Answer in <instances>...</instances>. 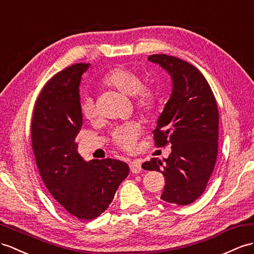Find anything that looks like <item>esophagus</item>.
<instances>
[{"mask_svg":"<svg viewBox=\"0 0 254 254\" xmlns=\"http://www.w3.org/2000/svg\"><path fill=\"white\" fill-rule=\"evenodd\" d=\"M141 160L140 159H135L132 160V162L129 163V168H130V171L132 174H139V172L142 170L141 168Z\"/></svg>","mask_w":254,"mask_h":254,"instance_id":"1","label":"esophagus"}]
</instances>
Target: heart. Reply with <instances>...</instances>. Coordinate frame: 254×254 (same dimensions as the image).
Here are the masks:
<instances>
[{"mask_svg": "<svg viewBox=\"0 0 254 254\" xmlns=\"http://www.w3.org/2000/svg\"><path fill=\"white\" fill-rule=\"evenodd\" d=\"M102 84L117 90L127 97L133 98L135 109L142 114L150 115L156 108L157 96L152 86L143 84V79L135 71L127 67H114L102 78ZM80 113L87 121L96 119L97 113L94 100L86 97L80 106ZM140 134L139 126L135 123H126L116 127L112 132L113 143L124 151L131 152Z\"/></svg>", "mask_w": 254, "mask_h": 254, "instance_id": "heart-1", "label": "heart"}]
</instances>
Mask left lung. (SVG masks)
I'll return each instance as SVG.
<instances>
[{"label": "left lung", "instance_id": "8db88e82", "mask_svg": "<svg viewBox=\"0 0 254 254\" xmlns=\"http://www.w3.org/2000/svg\"><path fill=\"white\" fill-rule=\"evenodd\" d=\"M169 74L172 89L153 131L155 144H171L163 160L152 158L142 168L166 179L160 198L187 206L202 195L218 156L219 112L213 92L194 65L168 55L148 56Z\"/></svg>", "mask_w": 254, "mask_h": 254}]
</instances>
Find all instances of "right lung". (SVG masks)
I'll return each instance as SVG.
<instances>
[{
    "label": "right lung",
    "instance_id": "add662e5",
    "mask_svg": "<svg viewBox=\"0 0 254 254\" xmlns=\"http://www.w3.org/2000/svg\"><path fill=\"white\" fill-rule=\"evenodd\" d=\"M89 64H73L48 80L36 100L32 148L45 187L67 212L91 220L106 211L129 174L121 160L79 155L75 138L83 125L79 85Z\"/></svg>",
    "mask_w": 254,
    "mask_h": 254
}]
</instances>
